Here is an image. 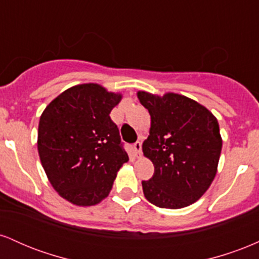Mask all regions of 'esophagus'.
<instances>
[{
    "instance_id": "esophagus-1",
    "label": "esophagus",
    "mask_w": 259,
    "mask_h": 259,
    "mask_svg": "<svg viewBox=\"0 0 259 259\" xmlns=\"http://www.w3.org/2000/svg\"><path fill=\"white\" fill-rule=\"evenodd\" d=\"M134 151H135V156L138 157V158H140L141 157V142L140 141H136L135 144H134Z\"/></svg>"
}]
</instances>
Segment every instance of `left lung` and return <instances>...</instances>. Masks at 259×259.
<instances>
[{
	"label": "left lung",
	"instance_id": "obj_1",
	"mask_svg": "<svg viewBox=\"0 0 259 259\" xmlns=\"http://www.w3.org/2000/svg\"><path fill=\"white\" fill-rule=\"evenodd\" d=\"M151 115L150 135L142 152L154 174L142 181L145 197L154 206L178 209L200 200L214 180L222 152L218 120L195 100L167 92L139 91Z\"/></svg>",
	"mask_w": 259,
	"mask_h": 259
}]
</instances>
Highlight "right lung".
<instances>
[{"mask_svg": "<svg viewBox=\"0 0 259 259\" xmlns=\"http://www.w3.org/2000/svg\"><path fill=\"white\" fill-rule=\"evenodd\" d=\"M121 97L99 84H80L58 95L41 114V164L53 189L70 203L86 207L105 200L129 160L109 117Z\"/></svg>", "mask_w": 259, "mask_h": 259, "instance_id": "1", "label": "right lung"}]
</instances>
